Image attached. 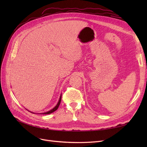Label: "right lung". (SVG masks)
<instances>
[{
	"label": "right lung",
	"instance_id": "obj_1",
	"mask_svg": "<svg viewBox=\"0 0 147 147\" xmlns=\"http://www.w3.org/2000/svg\"><path fill=\"white\" fill-rule=\"evenodd\" d=\"M61 96H60V97H59V101H58V102H57V104H56V105L55 107L53 109H52L51 110H49L48 112H44V113H41V114H45V115H47V114H50V113H53V112H54L55 111H56L57 109H58V107H59V105H60V103H61ZM29 112H30L29 110H28ZM31 112V113H34V112Z\"/></svg>",
	"mask_w": 147,
	"mask_h": 147
}]
</instances>
